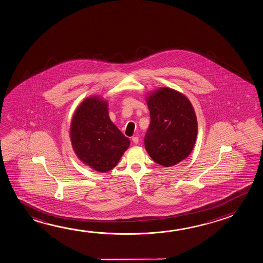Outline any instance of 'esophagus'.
<instances>
[{
    "label": "esophagus",
    "instance_id": "obj_1",
    "mask_svg": "<svg viewBox=\"0 0 263 263\" xmlns=\"http://www.w3.org/2000/svg\"><path fill=\"white\" fill-rule=\"evenodd\" d=\"M132 141H133L135 144H137V143H139V137H137V136H134V137L132 138Z\"/></svg>",
    "mask_w": 263,
    "mask_h": 263
}]
</instances>
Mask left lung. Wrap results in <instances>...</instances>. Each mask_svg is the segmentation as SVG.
<instances>
[{"instance_id": "8db88e82", "label": "left lung", "mask_w": 263, "mask_h": 263, "mask_svg": "<svg viewBox=\"0 0 263 263\" xmlns=\"http://www.w3.org/2000/svg\"><path fill=\"white\" fill-rule=\"evenodd\" d=\"M151 122L144 145L148 155L165 167L177 165L191 155L198 123L189 98L177 90L161 87L146 98Z\"/></svg>"}]
</instances>
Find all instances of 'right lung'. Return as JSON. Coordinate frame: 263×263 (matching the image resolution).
<instances>
[{
    "label": "right lung",
    "mask_w": 263,
    "mask_h": 263,
    "mask_svg": "<svg viewBox=\"0 0 263 263\" xmlns=\"http://www.w3.org/2000/svg\"><path fill=\"white\" fill-rule=\"evenodd\" d=\"M70 137L77 157L101 173L116 166L130 143L109 119L107 100L98 96L85 98L77 107Z\"/></svg>",
    "instance_id": "add662e5"
}]
</instances>
